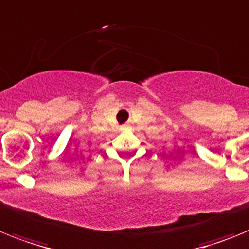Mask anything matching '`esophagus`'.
<instances>
[{
	"mask_svg": "<svg viewBox=\"0 0 249 249\" xmlns=\"http://www.w3.org/2000/svg\"><path fill=\"white\" fill-rule=\"evenodd\" d=\"M124 127H126V126H124Z\"/></svg>",
	"mask_w": 249,
	"mask_h": 249,
	"instance_id": "1",
	"label": "esophagus"
}]
</instances>
